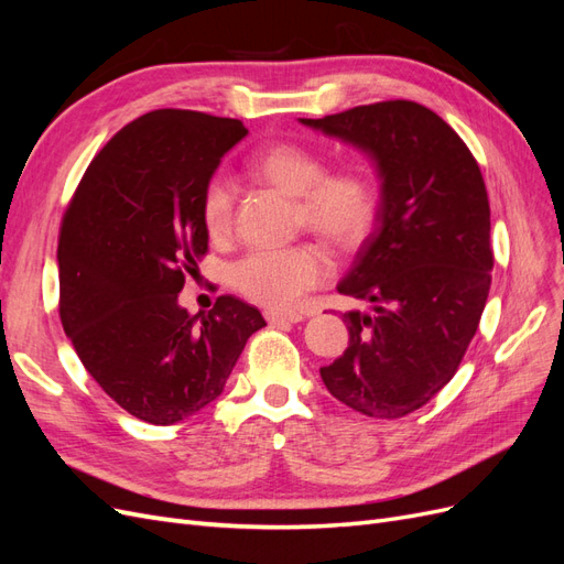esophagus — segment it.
Returning a JSON list of instances; mask_svg holds the SVG:
<instances>
[{
  "label": "esophagus",
  "instance_id": "34e87169",
  "mask_svg": "<svg viewBox=\"0 0 564 564\" xmlns=\"http://www.w3.org/2000/svg\"><path fill=\"white\" fill-rule=\"evenodd\" d=\"M265 319L270 324H296L303 322L305 315L303 313H282V311H265Z\"/></svg>",
  "mask_w": 564,
  "mask_h": 564
}]
</instances>
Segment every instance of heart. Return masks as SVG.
<instances>
[{"label":"heart","mask_w":564,"mask_h":564,"mask_svg":"<svg viewBox=\"0 0 564 564\" xmlns=\"http://www.w3.org/2000/svg\"><path fill=\"white\" fill-rule=\"evenodd\" d=\"M261 181L299 197L301 218L338 247H352L371 230L379 209L373 178L357 166L324 174V160L301 143H275L249 162ZM235 185L224 172L214 174L202 193V220L212 237L232 226ZM334 272L329 251L315 242L284 249H251L230 270L237 292L268 308L286 311L327 284Z\"/></svg>","instance_id":"1"}]
</instances>
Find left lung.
<instances>
[{
  "instance_id": "left-lung-1",
  "label": "left lung",
  "mask_w": 564,
  "mask_h": 564,
  "mask_svg": "<svg viewBox=\"0 0 564 564\" xmlns=\"http://www.w3.org/2000/svg\"><path fill=\"white\" fill-rule=\"evenodd\" d=\"M377 164V226L338 294L348 348L319 377L332 395L371 419L416 412L445 388L468 350L489 296L494 256L482 172L458 133L414 100H383L301 119Z\"/></svg>"
}]
</instances>
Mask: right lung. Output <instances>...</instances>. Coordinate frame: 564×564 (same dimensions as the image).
<instances>
[{"mask_svg": "<svg viewBox=\"0 0 564 564\" xmlns=\"http://www.w3.org/2000/svg\"><path fill=\"white\" fill-rule=\"evenodd\" d=\"M247 133L240 119L152 110L91 160L63 216V329L94 381L141 421L172 425L214 402L265 327L235 296L199 324L178 303L207 253L204 185Z\"/></svg>", "mask_w": 564, "mask_h": 564, "instance_id": "obj_1", "label": "right lung"}]
</instances>
